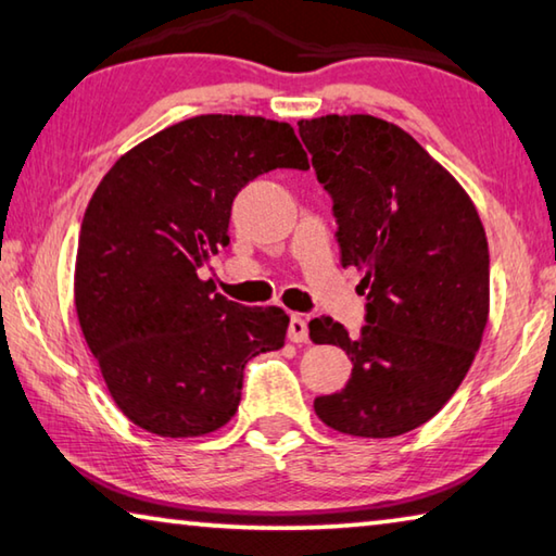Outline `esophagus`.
Segmentation results:
<instances>
[{
    "instance_id": "34e87169",
    "label": "esophagus",
    "mask_w": 556,
    "mask_h": 556,
    "mask_svg": "<svg viewBox=\"0 0 556 556\" xmlns=\"http://www.w3.org/2000/svg\"><path fill=\"white\" fill-rule=\"evenodd\" d=\"M289 341H291V343H306V341H308V328H306L304 316L291 314V321H289Z\"/></svg>"
}]
</instances>
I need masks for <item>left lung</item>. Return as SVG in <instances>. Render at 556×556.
I'll return each instance as SVG.
<instances>
[{
    "label": "left lung",
    "mask_w": 556,
    "mask_h": 556,
    "mask_svg": "<svg viewBox=\"0 0 556 556\" xmlns=\"http://www.w3.org/2000/svg\"><path fill=\"white\" fill-rule=\"evenodd\" d=\"M318 181L331 193L341 265L363 271L368 324L333 318L314 343L353 361L345 388L314 400L326 427L392 439L429 421L464 382L491 312V260L473 201L402 127L372 115L299 119Z\"/></svg>",
    "instance_id": "obj_1"
}]
</instances>
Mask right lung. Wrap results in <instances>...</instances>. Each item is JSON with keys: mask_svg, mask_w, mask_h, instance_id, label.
I'll return each instance as SVG.
<instances>
[{"mask_svg": "<svg viewBox=\"0 0 556 556\" xmlns=\"http://www.w3.org/2000/svg\"><path fill=\"white\" fill-rule=\"evenodd\" d=\"M271 168H308L294 127L199 115L131 147L92 193L75 314L110 397L149 434L218 431L238 412L248 361L285 345V308L235 304L199 277L230 244L235 195Z\"/></svg>", "mask_w": 556, "mask_h": 556, "instance_id": "right-lung-1", "label": "right lung"}]
</instances>
